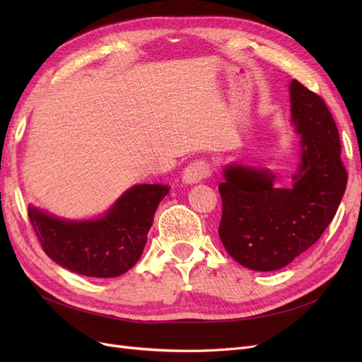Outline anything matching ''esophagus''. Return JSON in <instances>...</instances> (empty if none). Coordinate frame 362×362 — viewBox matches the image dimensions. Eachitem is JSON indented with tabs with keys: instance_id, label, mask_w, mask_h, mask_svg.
<instances>
[{
	"instance_id": "esophagus-1",
	"label": "esophagus",
	"mask_w": 362,
	"mask_h": 362,
	"mask_svg": "<svg viewBox=\"0 0 362 362\" xmlns=\"http://www.w3.org/2000/svg\"><path fill=\"white\" fill-rule=\"evenodd\" d=\"M210 175H211L210 164L204 160H196L184 169L182 181L185 184H194V182H199V181L208 178Z\"/></svg>"
}]
</instances>
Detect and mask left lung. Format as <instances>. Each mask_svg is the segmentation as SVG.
Wrapping results in <instances>:
<instances>
[{"label": "left lung", "instance_id": "1", "mask_svg": "<svg viewBox=\"0 0 362 362\" xmlns=\"http://www.w3.org/2000/svg\"><path fill=\"white\" fill-rule=\"evenodd\" d=\"M290 101L302 149L293 189L273 187L269 170L243 166L226 168L218 184V237L238 264L258 272L278 270L311 247L334 218L347 184L338 128L323 98L293 80Z\"/></svg>", "mask_w": 362, "mask_h": 362}]
</instances>
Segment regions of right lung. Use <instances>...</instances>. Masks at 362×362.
Here are the masks:
<instances>
[{"label": "right lung", "mask_w": 362, "mask_h": 362, "mask_svg": "<svg viewBox=\"0 0 362 362\" xmlns=\"http://www.w3.org/2000/svg\"><path fill=\"white\" fill-rule=\"evenodd\" d=\"M168 185L139 184L125 192L104 217L68 222L28 206L43 252L59 266L90 278H116L139 261Z\"/></svg>", "instance_id": "obj_1"}]
</instances>
